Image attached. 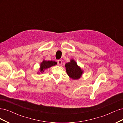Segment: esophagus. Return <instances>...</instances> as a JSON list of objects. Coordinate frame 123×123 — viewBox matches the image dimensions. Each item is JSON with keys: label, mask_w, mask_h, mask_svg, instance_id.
Wrapping results in <instances>:
<instances>
[{"label": "esophagus", "mask_w": 123, "mask_h": 123, "mask_svg": "<svg viewBox=\"0 0 123 123\" xmlns=\"http://www.w3.org/2000/svg\"><path fill=\"white\" fill-rule=\"evenodd\" d=\"M57 63H58V65H61L62 64V61L61 60H58Z\"/></svg>", "instance_id": "obj_1"}]
</instances>
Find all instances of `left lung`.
<instances>
[{
    "label": "left lung",
    "instance_id": "obj_1",
    "mask_svg": "<svg viewBox=\"0 0 123 123\" xmlns=\"http://www.w3.org/2000/svg\"><path fill=\"white\" fill-rule=\"evenodd\" d=\"M65 67L67 74L72 80H79L82 76L84 70L81 69L80 67L78 66L77 62L74 59H71L70 62L66 63Z\"/></svg>",
    "mask_w": 123,
    "mask_h": 123
}]
</instances>
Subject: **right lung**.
Segmentation results:
<instances>
[{
    "label": "right lung",
    "mask_w": 123,
    "mask_h": 123,
    "mask_svg": "<svg viewBox=\"0 0 123 123\" xmlns=\"http://www.w3.org/2000/svg\"><path fill=\"white\" fill-rule=\"evenodd\" d=\"M57 62L53 61H46L43 59L42 62L40 64V67L39 69V71L37 74L43 73L44 72V70L51 67L52 66H55L57 65Z\"/></svg>",
    "instance_id": "1"
}]
</instances>
